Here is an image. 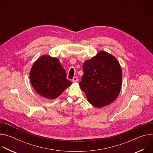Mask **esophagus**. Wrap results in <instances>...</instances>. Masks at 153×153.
<instances>
[{
  "instance_id": "esophagus-1",
  "label": "esophagus",
  "mask_w": 153,
  "mask_h": 153,
  "mask_svg": "<svg viewBox=\"0 0 153 153\" xmlns=\"http://www.w3.org/2000/svg\"><path fill=\"white\" fill-rule=\"evenodd\" d=\"M72 81H73V82H77V81H78V77H76V76L74 77L73 78V79H72Z\"/></svg>"
}]
</instances>
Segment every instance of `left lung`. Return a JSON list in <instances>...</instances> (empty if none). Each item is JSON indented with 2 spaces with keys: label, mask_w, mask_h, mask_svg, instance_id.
I'll list each match as a JSON object with an SVG mask.
<instances>
[{
  "label": "left lung",
  "mask_w": 153,
  "mask_h": 153,
  "mask_svg": "<svg viewBox=\"0 0 153 153\" xmlns=\"http://www.w3.org/2000/svg\"><path fill=\"white\" fill-rule=\"evenodd\" d=\"M82 68L79 85L92 105L100 108L115 100L121 89L122 74L120 64L113 56L101 51L85 62Z\"/></svg>",
  "instance_id": "left-lung-1"
}]
</instances>
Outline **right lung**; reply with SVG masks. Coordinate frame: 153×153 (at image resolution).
Segmentation results:
<instances>
[{
	"label": "right lung",
	"instance_id": "obj_1",
	"mask_svg": "<svg viewBox=\"0 0 153 153\" xmlns=\"http://www.w3.org/2000/svg\"><path fill=\"white\" fill-rule=\"evenodd\" d=\"M30 77L34 90L47 99L56 98L72 83L59 59L48 56L41 57L34 63Z\"/></svg>",
	"mask_w": 153,
	"mask_h": 153
}]
</instances>
